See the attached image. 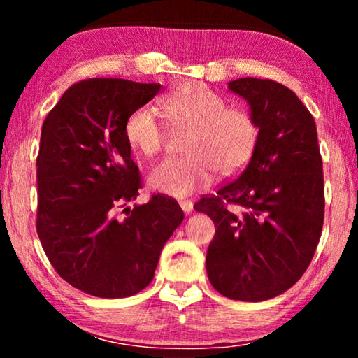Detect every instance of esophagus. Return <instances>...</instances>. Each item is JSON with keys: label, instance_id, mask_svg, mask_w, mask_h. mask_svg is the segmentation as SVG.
I'll use <instances>...</instances> for the list:
<instances>
[{"label": "esophagus", "instance_id": "1", "mask_svg": "<svg viewBox=\"0 0 358 358\" xmlns=\"http://www.w3.org/2000/svg\"><path fill=\"white\" fill-rule=\"evenodd\" d=\"M178 203H180L181 210H183L185 213H187V215H189L191 211H192V208H194V203L191 201H180Z\"/></svg>", "mask_w": 358, "mask_h": 358}]
</instances>
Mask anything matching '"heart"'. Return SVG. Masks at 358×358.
I'll use <instances>...</instances> for the list:
<instances>
[{
    "instance_id": "b5f03b06",
    "label": "heart",
    "mask_w": 358,
    "mask_h": 358,
    "mask_svg": "<svg viewBox=\"0 0 358 358\" xmlns=\"http://www.w3.org/2000/svg\"><path fill=\"white\" fill-rule=\"evenodd\" d=\"M169 123L189 129L185 156L166 157L153 166L148 186L171 197H186L208 185L215 171L222 175L237 172L251 159L257 147L256 120L243 108H229L226 101L201 83H187L167 94L161 102ZM124 134L138 155L159 153L166 131L159 115L150 106L132 112Z\"/></svg>"
}]
</instances>
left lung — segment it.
I'll use <instances>...</instances> for the list:
<instances>
[{
    "mask_svg": "<svg viewBox=\"0 0 358 358\" xmlns=\"http://www.w3.org/2000/svg\"><path fill=\"white\" fill-rule=\"evenodd\" d=\"M229 90L250 106L257 147L238 178L194 208L216 232L207 275L232 300L281 295L305 273L324 224V173L313 115L296 94L268 78L243 77Z\"/></svg>",
    "mask_w": 358,
    "mask_h": 358,
    "instance_id": "1",
    "label": "left lung"
}]
</instances>
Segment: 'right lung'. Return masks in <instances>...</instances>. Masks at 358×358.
Here are the masks:
<instances>
[{
  "instance_id": "add662e5",
  "label": "right lung",
  "mask_w": 358,
  "mask_h": 358,
  "mask_svg": "<svg viewBox=\"0 0 358 358\" xmlns=\"http://www.w3.org/2000/svg\"><path fill=\"white\" fill-rule=\"evenodd\" d=\"M159 90L124 78L82 80L66 90L42 126L36 229L57 273L85 294L141 292L185 217L177 201L159 194L124 208V217L115 215L141 187L126 120Z\"/></svg>"
}]
</instances>
